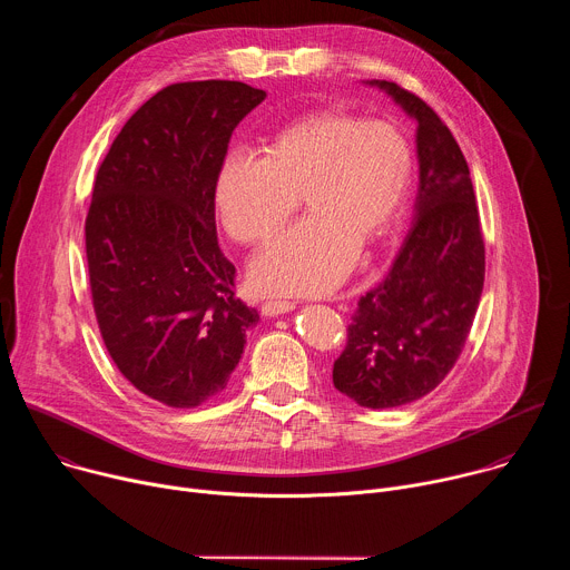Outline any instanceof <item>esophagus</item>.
Here are the masks:
<instances>
[{"mask_svg": "<svg viewBox=\"0 0 570 570\" xmlns=\"http://www.w3.org/2000/svg\"><path fill=\"white\" fill-rule=\"evenodd\" d=\"M293 308H295V304L288 302V299H271V302H264V304H262V313L268 315V317L288 313V311H293Z\"/></svg>", "mask_w": 570, "mask_h": 570, "instance_id": "obj_1", "label": "esophagus"}]
</instances>
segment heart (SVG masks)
Wrapping results in <instances>:
<instances>
[{"mask_svg": "<svg viewBox=\"0 0 570 570\" xmlns=\"http://www.w3.org/2000/svg\"><path fill=\"white\" fill-rule=\"evenodd\" d=\"M413 178V148L390 121L343 108L311 110L273 135L266 155L232 153L216 178L227 234L255 246L275 234L302 194L308 216L253 259L262 293L322 295L399 218Z\"/></svg>", "mask_w": 570, "mask_h": 570, "instance_id": "obj_1", "label": "heart"}]
</instances>
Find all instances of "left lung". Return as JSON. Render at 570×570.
Wrapping results in <instances>:
<instances>
[{
  "instance_id": "left-lung-1",
  "label": "left lung",
  "mask_w": 570,
  "mask_h": 570,
  "mask_svg": "<svg viewBox=\"0 0 570 570\" xmlns=\"http://www.w3.org/2000/svg\"><path fill=\"white\" fill-rule=\"evenodd\" d=\"M417 121L415 220L383 277L358 299L334 385L363 409H396L455 365L484 282V240L466 159L435 110L390 80H370Z\"/></svg>"
}]
</instances>
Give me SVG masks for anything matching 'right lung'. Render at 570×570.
<instances>
[{
  "instance_id": "1",
  "label": "right lung",
  "mask_w": 570,
  "mask_h": 570,
  "mask_svg": "<svg viewBox=\"0 0 570 570\" xmlns=\"http://www.w3.org/2000/svg\"><path fill=\"white\" fill-rule=\"evenodd\" d=\"M266 99L240 80L159 90L101 161L86 253L101 338L146 396L196 409L240 361L257 308L234 295L214 191L238 121Z\"/></svg>"
}]
</instances>
